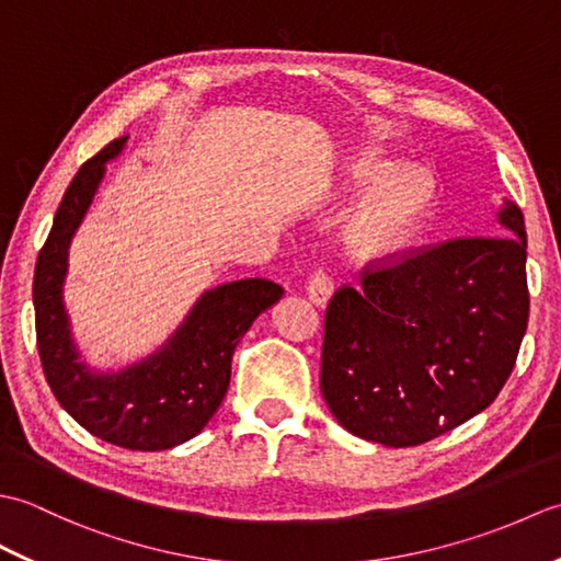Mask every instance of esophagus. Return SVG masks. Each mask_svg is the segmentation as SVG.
<instances>
[{"label": "esophagus", "instance_id": "1", "mask_svg": "<svg viewBox=\"0 0 561 561\" xmlns=\"http://www.w3.org/2000/svg\"><path fill=\"white\" fill-rule=\"evenodd\" d=\"M308 299H311L316 306H325L330 301L332 291H335V284H332L330 272L325 267H316L311 279H308Z\"/></svg>", "mask_w": 561, "mask_h": 561}]
</instances>
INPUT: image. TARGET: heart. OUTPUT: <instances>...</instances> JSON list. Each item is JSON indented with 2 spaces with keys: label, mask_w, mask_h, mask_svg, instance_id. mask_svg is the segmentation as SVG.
I'll return each mask as SVG.
<instances>
[{
  "label": "heart",
  "mask_w": 561,
  "mask_h": 561,
  "mask_svg": "<svg viewBox=\"0 0 561 561\" xmlns=\"http://www.w3.org/2000/svg\"><path fill=\"white\" fill-rule=\"evenodd\" d=\"M390 165L362 159L352 171L356 193H366L347 226V243L354 253L376 257L408 245L434 209V178L422 169H400L388 175Z\"/></svg>",
  "instance_id": "1"
}]
</instances>
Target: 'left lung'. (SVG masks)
<instances>
[{
    "label": "left lung",
    "mask_w": 561,
    "mask_h": 561,
    "mask_svg": "<svg viewBox=\"0 0 561 561\" xmlns=\"http://www.w3.org/2000/svg\"><path fill=\"white\" fill-rule=\"evenodd\" d=\"M366 262L328 304L320 390L354 436L408 448L490 408L528 328L526 224Z\"/></svg>",
    "instance_id": "obj_1"
}]
</instances>
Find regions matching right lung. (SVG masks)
<instances>
[{"mask_svg": "<svg viewBox=\"0 0 561 561\" xmlns=\"http://www.w3.org/2000/svg\"><path fill=\"white\" fill-rule=\"evenodd\" d=\"M125 141L113 139L83 163L59 202L35 262V337L47 386L89 434L129 450H165L197 436L219 410L236 344L284 289L257 277L221 284L202 294L185 323L149 359L117 374H93L81 364L62 304L67 250L96 195L105 161L115 159Z\"/></svg>", "mask_w": 561, "mask_h": 561, "instance_id": "right-lung-1", "label": "right lung"}]
</instances>
